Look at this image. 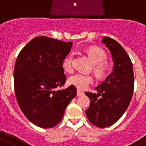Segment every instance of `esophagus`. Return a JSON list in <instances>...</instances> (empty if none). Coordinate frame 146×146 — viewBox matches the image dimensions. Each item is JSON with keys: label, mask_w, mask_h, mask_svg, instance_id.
Returning a JSON list of instances; mask_svg holds the SVG:
<instances>
[{"label": "esophagus", "mask_w": 146, "mask_h": 146, "mask_svg": "<svg viewBox=\"0 0 146 146\" xmlns=\"http://www.w3.org/2000/svg\"><path fill=\"white\" fill-rule=\"evenodd\" d=\"M84 95V92L80 91V90H77V96H81Z\"/></svg>", "instance_id": "esophagus-1"}]
</instances>
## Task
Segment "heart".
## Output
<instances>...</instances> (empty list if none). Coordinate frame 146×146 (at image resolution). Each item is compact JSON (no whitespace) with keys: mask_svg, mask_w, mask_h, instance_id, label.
<instances>
[{"mask_svg":"<svg viewBox=\"0 0 146 146\" xmlns=\"http://www.w3.org/2000/svg\"><path fill=\"white\" fill-rule=\"evenodd\" d=\"M88 54L94 63V72L99 78H104L108 74L110 67L105 62L107 54L105 52L99 47H93L88 50ZM73 55L68 54L62 62V68L67 73H72L73 70ZM94 78L92 76L84 75L82 73H76L68 78V84L74 86L78 89H85L89 85L93 84Z\"/></svg>","mask_w":146,"mask_h":146,"instance_id":"b5f03b06","label":"heart"}]
</instances>
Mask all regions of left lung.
<instances>
[{
    "label": "left lung",
    "mask_w": 146,
    "mask_h": 146,
    "mask_svg": "<svg viewBox=\"0 0 146 146\" xmlns=\"http://www.w3.org/2000/svg\"><path fill=\"white\" fill-rule=\"evenodd\" d=\"M102 42L111 52L113 70L95 88L97 94H85L90 99L86 110L87 118L94 125L103 128L115 123L128 107L133 94L134 73L130 57L117 41L104 36Z\"/></svg>",
    "instance_id": "obj_1"
}]
</instances>
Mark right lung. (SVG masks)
<instances>
[{"mask_svg": "<svg viewBox=\"0 0 146 146\" xmlns=\"http://www.w3.org/2000/svg\"><path fill=\"white\" fill-rule=\"evenodd\" d=\"M72 44L38 36L29 42L16 59L13 77L18 104L27 119L42 128L58 125L77 94L72 85L63 90H54L66 81L62 62Z\"/></svg>", "mask_w": 146, "mask_h": 146, "instance_id": "1", "label": "right lung"}]
</instances>
